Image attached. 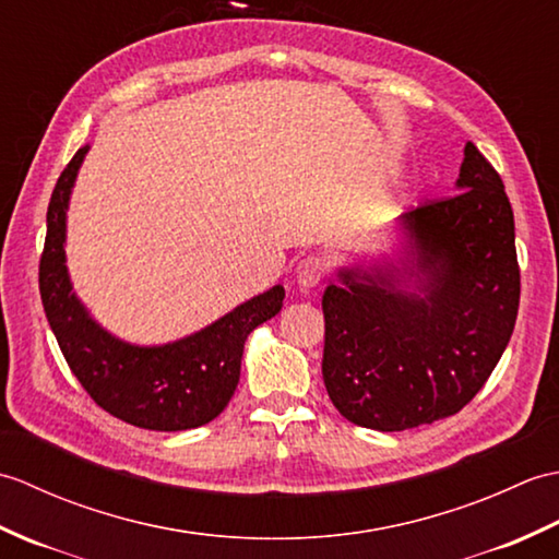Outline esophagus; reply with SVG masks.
<instances>
[{
    "label": "esophagus",
    "instance_id": "obj_1",
    "mask_svg": "<svg viewBox=\"0 0 559 559\" xmlns=\"http://www.w3.org/2000/svg\"><path fill=\"white\" fill-rule=\"evenodd\" d=\"M324 271H326V264L324 259L319 257H305L298 269H295V281H298L300 288H317L319 283H322L324 278Z\"/></svg>",
    "mask_w": 559,
    "mask_h": 559
}]
</instances>
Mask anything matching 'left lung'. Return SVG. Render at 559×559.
I'll use <instances>...</instances> for the list:
<instances>
[{
  "instance_id": "left-lung-1",
  "label": "left lung",
  "mask_w": 559,
  "mask_h": 559,
  "mask_svg": "<svg viewBox=\"0 0 559 559\" xmlns=\"http://www.w3.org/2000/svg\"><path fill=\"white\" fill-rule=\"evenodd\" d=\"M459 194L403 213L406 254L343 266L326 286L322 374L343 418L401 432L459 413L516 324L514 213L471 144Z\"/></svg>"
}]
</instances>
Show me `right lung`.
Here are the masks:
<instances>
[{
  "label": "right lung",
  "instance_id": "obj_1",
  "mask_svg": "<svg viewBox=\"0 0 559 559\" xmlns=\"http://www.w3.org/2000/svg\"><path fill=\"white\" fill-rule=\"evenodd\" d=\"M86 153L88 146H83L69 160L47 206L40 257L47 322L71 372L103 411L158 432L206 425L235 394L247 336L281 312L286 290L273 286L197 334L163 346H134L112 336L81 305L67 271V209Z\"/></svg>",
  "mask_w": 559,
  "mask_h": 559
}]
</instances>
